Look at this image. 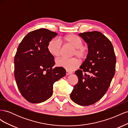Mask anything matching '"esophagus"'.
<instances>
[{"instance_id":"esophagus-1","label":"esophagus","mask_w":128,"mask_h":128,"mask_svg":"<svg viewBox=\"0 0 128 128\" xmlns=\"http://www.w3.org/2000/svg\"><path fill=\"white\" fill-rule=\"evenodd\" d=\"M72 72H70V71H68V70H66V75H69V74H71Z\"/></svg>"}]
</instances>
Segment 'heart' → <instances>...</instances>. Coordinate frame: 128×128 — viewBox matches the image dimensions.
<instances>
[{"instance_id":"b5f03b06","label":"heart","mask_w":128,"mask_h":128,"mask_svg":"<svg viewBox=\"0 0 128 128\" xmlns=\"http://www.w3.org/2000/svg\"><path fill=\"white\" fill-rule=\"evenodd\" d=\"M69 45L74 48L72 56H75L79 59H84L87 56L88 50L83 45L81 38L74 34H69L60 38L59 40L52 39L48 45V51L51 54L55 57H59L61 53L62 44ZM58 66L62 67L68 71H72L80 64V61L76 58H61L56 61Z\"/></svg>"}]
</instances>
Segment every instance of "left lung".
<instances>
[{"mask_svg":"<svg viewBox=\"0 0 128 128\" xmlns=\"http://www.w3.org/2000/svg\"><path fill=\"white\" fill-rule=\"evenodd\" d=\"M88 45L86 59L75 72L78 82L70 94L74 102L89 106L101 99L108 90L115 72L116 56L113 45L102 32L80 33Z\"/></svg>","mask_w":128,"mask_h":128,"instance_id":"left-lung-1","label":"left lung"}]
</instances>
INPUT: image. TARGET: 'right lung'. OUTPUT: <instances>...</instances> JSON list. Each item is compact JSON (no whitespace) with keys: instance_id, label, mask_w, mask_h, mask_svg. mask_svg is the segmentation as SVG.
Returning a JSON list of instances; mask_svg holds the SVG:
<instances>
[{"instance_id":"obj_1","label":"right lung","mask_w":128,"mask_h":128,"mask_svg":"<svg viewBox=\"0 0 128 128\" xmlns=\"http://www.w3.org/2000/svg\"><path fill=\"white\" fill-rule=\"evenodd\" d=\"M57 33L42 28L29 32L19 44L14 58V77L19 91L29 102H45L52 96L53 84L65 76L62 67H52L54 58L48 42Z\"/></svg>"}]
</instances>
